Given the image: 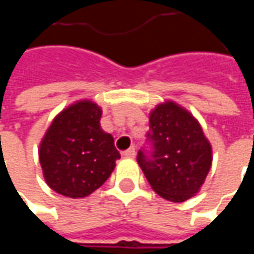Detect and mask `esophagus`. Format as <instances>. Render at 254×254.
Masks as SVG:
<instances>
[{
  "mask_svg": "<svg viewBox=\"0 0 254 254\" xmlns=\"http://www.w3.org/2000/svg\"><path fill=\"white\" fill-rule=\"evenodd\" d=\"M122 155H124L125 158H134V155H136V149H134V147H130V148L127 149V151H125Z\"/></svg>",
  "mask_w": 254,
  "mask_h": 254,
  "instance_id": "obj_1",
  "label": "esophagus"
}]
</instances>
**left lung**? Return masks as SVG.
I'll return each mask as SVG.
<instances>
[{
    "instance_id": "left-lung-1",
    "label": "left lung",
    "mask_w": 254,
    "mask_h": 254,
    "mask_svg": "<svg viewBox=\"0 0 254 254\" xmlns=\"http://www.w3.org/2000/svg\"><path fill=\"white\" fill-rule=\"evenodd\" d=\"M154 152H138L144 176L160 197L184 202L196 196L212 166V145L190 111L166 100L149 111Z\"/></svg>"
}]
</instances>
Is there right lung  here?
<instances>
[{
  "instance_id": "right-lung-1",
  "label": "right lung",
  "mask_w": 254,
  "mask_h": 254,
  "mask_svg": "<svg viewBox=\"0 0 254 254\" xmlns=\"http://www.w3.org/2000/svg\"><path fill=\"white\" fill-rule=\"evenodd\" d=\"M102 107L80 99L60 111L39 144L43 178L53 190L83 198L100 188L121 158L114 138L100 127Z\"/></svg>"
}]
</instances>
